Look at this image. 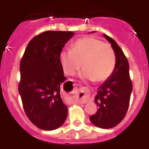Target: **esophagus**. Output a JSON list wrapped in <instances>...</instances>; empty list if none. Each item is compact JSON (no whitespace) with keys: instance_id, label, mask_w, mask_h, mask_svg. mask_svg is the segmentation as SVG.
<instances>
[{"instance_id":"1","label":"esophagus","mask_w":149,"mask_h":149,"mask_svg":"<svg viewBox=\"0 0 149 149\" xmlns=\"http://www.w3.org/2000/svg\"><path fill=\"white\" fill-rule=\"evenodd\" d=\"M74 89H77L75 84H73ZM89 90L87 89V88H83V89H80V90L77 92V97L78 98V101L81 103L84 104L86 103V101H88V99L89 98Z\"/></svg>"}]
</instances>
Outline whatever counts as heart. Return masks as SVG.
I'll use <instances>...</instances> for the list:
<instances>
[{"instance_id":"heart-1","label":"heart","mask_w":149,"mask_h":149,"mask_svg":"<svg viewBox=\"0 0 149 149\" xmlns=\"http://www.w3.org/2000/svg\"><path fill=\"white\" fill-rule=\"evenodd\" d=\"M60 60L63 71L68 75H74L82 63L81 78L101 82L113 72L116 55L109 44L93 36H84L74 43L71 51H62Z\"/></svg>"}]
</instances>
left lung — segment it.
<instances>
[{
	"label": "left lung",
	"instance_id": "1",
	"mask_svg": "<svg viewBox=\"0 0 149 149\" xmlns=\"http://www.w3.org/2000/svg\"><path fill=\"white\" fill-rule=\"evenodd\" d=\"M104 36L115 52L116 64L111 75L98 88L95 97L98 111L89 119L97 127L108 129L116 126L126 115L132 92V82L129 75L128 61L122 50L112 38L106 34Z\"/></svg>",
	"mask_w": 149,
	"mask_h": 149
}]
</instances>
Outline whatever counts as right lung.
<instances>
[{
	"mask_svg": "<svg viewBox=\"0 0 149 149\" xmlns=\"http://www.w3.org/2000/svg\"><path fill=\"white\" fill-rule=\"evenodd\" d=\"M74 35L72 31H45L30 40L20 63L18 92L24 110L39 128L52 131L64 123L68 108L60 97L66 80L60 60L62 49Z\"/></svg>",
	"mask_w": 149,
	"mask_h": 149,
	"instance_id": "add662e5",
	"label": "right lung"
}]
</instances>
